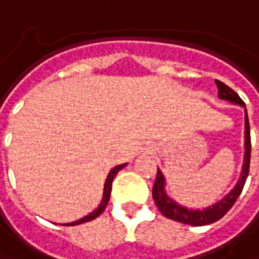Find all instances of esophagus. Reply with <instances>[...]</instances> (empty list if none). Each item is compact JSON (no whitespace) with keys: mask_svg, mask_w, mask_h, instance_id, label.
<instances>
[{"mask_svg":"<svg viewBox=\"0 0 259 259\" xmlns=\"http://www.w3.org/2000/svg\"><path fill=\"white\" fill-rule=\"evenodd\" d=\"M149 149H150V147H149Z\"/></svg>","mask_w":259,"mask_h":259,"instance_id":"obj_1","label":"esophagus"}]
</instances>
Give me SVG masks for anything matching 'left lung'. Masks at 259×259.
<instances>
[{
    "instance_id": "8db88e82",
    "label": "left lung",
    "mask_w": 259,
    "mask_h": 259,
    "mask_svg": "<svg viewBox=\"0 0 259 259\" xmlns=\"http://www.w3.org/2000/svg\"><path fill=\"white\" fill-rule=\"evenodd\" d=\"M215 83L218 86V96L221 99L230 100L233 103L241 105L245 107V103L242 102L240 96L237 95V92H234L230 86H227L226 83L215 80ZM249 160H251V135H249V122H248L247 110H245V160H244V166H242V173L237 186L227 194L221 201H218L217 204H214L212 207H208L205 210H187L184 207H180L179 204H176L173 200H170L168 197L164 194V179L163 174L160 173V170L157 168V176L156 180L153 184V198L154 203L157 205V208L164 217L179 221L183 224H189V226H207V224H212L218 221L220 218H223L227 212L230 211V208L233 207L234 203L237 201V198L241 194V191L244 189V184L247 181L248 173H249Z\"/></svg>"
}]
</instances>
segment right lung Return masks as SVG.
Wrapping results in <instances>:
<instances>
[{"instance_id": "obj_1", "label": "right lung", "mask_w": 259, "mask_h": 259, "mask_svg": "<svg viewBox=\"0 0 259 259\" xmlns=\"http://www.w3.org/2000/svg\"><path fill=\"white\" fill-rule=\"evenodd\" d=\"M124 166H126V164H120V166H116L115 168H112V170H110V173H109V176H107V179H106V183H105V193H103V198H102V203L99 204V207L93 211V212H91L89 215L80 218L79 221L69 223V224H66V226H78V224H82V223H86V221H91V220H95L96 217H99L100 214L103 212V210L106 208L107 201H109V198H110V191H112V181H113V179H115V176L117 174V171H119V170H122Z\"/></svg>"}]
</instances>
